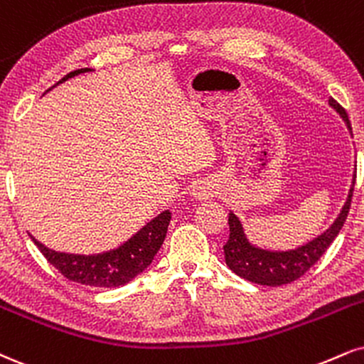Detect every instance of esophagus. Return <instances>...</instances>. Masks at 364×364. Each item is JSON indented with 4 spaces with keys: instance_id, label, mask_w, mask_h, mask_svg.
Here are the masks:
<instances>
[{
    "instance_id": "obj_1",
    "label": "esophagus",
    "mask_w": 364,
    "mask_h": 364,
    "mask_svg": "<svg viewBox=\"0 0 364 364\" xmlns=\"http://www.w3.org/2000/svg\"><path fill=\"white\" fill-rule=\"evenodd\" d=\"M213 193V185L208 181H196L193 188H191V196H193V200H208L212 198Z\"/></svg>"
}]
</instances>
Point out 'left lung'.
Here are the masks:
<instances>
[{
  "label": "left lung",
  "mask_w": 364,
  "mask_h": 364,
  "mask_svg": "<svg viewBox=\"0 0 364 364\" xmlns=\"http://www.w3.org/2000/svg\"><path fill=\"white\" fill-rule=\"evenodd\" d=\"M329 107L339 113L341 118L344 120L348 127L349 134L353 135L351 124H349L348 113L334 98H329ZM356 166V164H354ZM354 183H356V168H354L353 183L349 188L348 200L344 201L343 208H341L339 215L336 220L327 227L326 230L315 235L314 239L307 242L300 244V246L291 249H268L261 247L249 240L246 230H244L242 222L230 210L229 213V229L230 235L227 244L224 246L225 262L227 266L239 274L240 278L247 279V282L266 284V287H282V284L291 283L299 279L301 274H305L312 266L322 257V254L329 249L334 242L341 229H343L346 217L349 213L351 207Z\"/></svg>",
  "instance_id": "obj_1"
}]
</instances>
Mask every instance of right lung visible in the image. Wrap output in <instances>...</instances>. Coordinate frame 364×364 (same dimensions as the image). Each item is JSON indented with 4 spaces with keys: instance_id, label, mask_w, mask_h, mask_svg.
Returning a JSON list of instances; mask_svg holds the SVG:
<instances>
[{
    "instance_id": "obj_1",
    "label": "right lung",
    "mask_w": 364,
    "mask_h": 364,
    "mask_svg": "<svg viewBox=\"0 0 364 364\" xmlns=\"http://www.w3.org/2000/svg\"><path fill=\"white\" fill-rule=\"evenodd\" d=\"M87 71H91V69H76V71L64 76L59 82H55L52 87L63 85L64 81ZM52 87L47 91H50ZM169 222L171 212L164 210L152 220H149L146 225L140 227L129 239L118 244L117 247L93 254L54 251V249L42 244L41 240L35 239L32 234H30V237H32L35 246L41 249L46 259L71 282L87 284V287L117 288L130 283L151 266L157 251L163 246Z\"/></svg>"
}]
</instances>
